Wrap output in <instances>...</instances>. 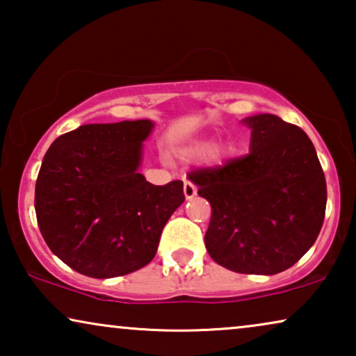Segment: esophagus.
<instances>
[{"label":"esophagus","instance_id":"obj_1","mask_svg":"<svg viewBox=\"0 0 356 356\" xmlns=\"http://www.w3.org/2000/svg\"><path fill=\"white\" fill-rule=\"evenodd\" d=\"M183 191H184V197H186V199H193L197 194L196 186H194L191 181H188V179H186V181H184Z\"/></svg>","mask_w":356,"mask_h":356}]
</instances>
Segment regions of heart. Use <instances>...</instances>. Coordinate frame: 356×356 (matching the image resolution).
Masks as SVG:
<instances>
[{"instance_id": "heart-1", "label": "heart", "mask_w": 356, "mask_h": 356, "mask_svg": "<svg viewBox=\"0 0 356 356\" xmlns=\"http://www.w3.org/2000/svg\"><path fill=\"white\" fill-rule=\"evenodd\" d=\"M227 145L223 143L211 144L209 139H194L191 143L179 145L177 149V155L181 160H197L206 157L207 162L217 163L225 157Z\"/></svg>"}]
</instances>
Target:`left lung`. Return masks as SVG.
<instances>
[{
	"label": "left lung",
	"mask_w": 356,
	"mask_h": 356,
	"mask_svg": "<svg viewBox=\"0 0 356 356\" xmlns=\"http://www.w3.org/2000/svg\"><path fill=\"white\" fill-rule=\"evenodd\" d=\"M243 123L251 128L250 154L188 178L211 202L204 241L212 259L240 274L274 275L314 245L325 216V178L298 126L270 113Z\"/></svg>",
	"instance_id": "obj_1"
}]
</instances>
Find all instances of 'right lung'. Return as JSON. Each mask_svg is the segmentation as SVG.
<instances>
[{"mask_svg":"<svg viewBox=\"0 0 356 356\" xmlns=\"http://www.w3.org/2000/svg\"><path fill=\"white\" fill-rule=\"evenodd\" d=\"M150 120L84 124L47 150L35 183L38 228L51 252L94 279L147 266L184 201L183 181L163 186L139 173Z\"/></svg>","mask_w":356,"mask_h":356,"instance_id":"add662e5","label":"right lung"}]
</instances>
